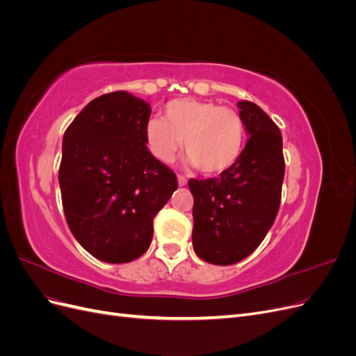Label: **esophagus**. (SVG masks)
<instances>
[{"instance_id": "34e87169", "label": "esophagus", "mask_w": 356, "mask_h": 356, "mask_svg": "<svg viewBox=\"0 0 356 356\" xmlns=\"http://www.w3.org/2000/svg\"><path fill=\"white\" fill-rule=\"evenodd\" d=\"M187 184V178L182 177V175H178V186L179 187H184Z\"/></svg>"}]
</instances>
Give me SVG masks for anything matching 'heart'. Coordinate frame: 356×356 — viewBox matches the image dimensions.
<instances>
[{"mask_svg": "<svg viewBox=\"0 0 356 356\" xmlns=\"http://www.w3.org/2000/svg\"><path fill=\"white\" fill-rule=\"evenodd\" d=\"M187 163L207 175H220L238 163L245 145L243 118L229 106L212 101L174 99L165 118L145 124V144L157 160L169 163L182 147Z\"/></svg>", "mask_w": 356, "mask_h": 356, "instance_id": "b5f03b06", "label": "heart"}]
</instances>
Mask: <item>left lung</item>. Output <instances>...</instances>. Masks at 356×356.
<instances>
[{"instance_id":"8db88e82","label":"left lung","mask_w":356,"mask_h":356,"mask_svg":"<svg viewBox=\"0 0 356 356\" xmlns=\"http://www.w3.org/2000/svg\"><path fill=\"white\" fill-rule=\"evenodd\" d=\"M250 139L238 163L218 178L190 179L193 248L203 261L230 266L252 254L275 222L285 160L282 135L260 106L238 102Z\"/></svg>"}]
</instances>
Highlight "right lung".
<instances>
[{"mask_svg":"<svg viewBox=\"0 0 356 356\" xmlns=\"http://www.w3.org/2000/svg\"><path fill=\"white\" fill-rule=\"evenodd\" d=\"M152 108L124 90L93 99L63 135L59 186L74 238L95 258L136 260L153 239V220L178 181L148 152Z\"/></svg>","mask_w":356,"mask_h":356,"instance_id":"obj_1","label":"right lung"}]
</instances>
